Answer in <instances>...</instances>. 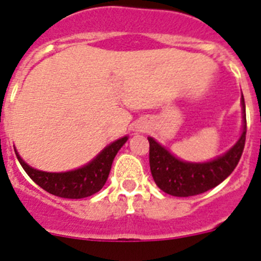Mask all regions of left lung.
<instances>
[{"instance_id": "8db88e82", "label": "left lung", "mask_w": 261, "mask_h": 261, "mask_svg": "<svg viewBox=\"0 0 261 261\" xmlns=\"http://www.w3.org/2000/svg\"><path fill=\"white\" fill-rule=\"evenodd\" d=\"M243 105V134L238 143L226 154L207 163H188L170 154L164 146L152 138H147L150 144L149 163L151 175L156 186L165 193L175 197H191L204 193L222 183L240 162L246 140V114Z\"/></svg>"}]
</instances>
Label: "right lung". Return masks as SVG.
Masks as SVG:
<instances>
[{
	"instance_id": "1",
	"label": "right lung",
	"mask_w": 261,
	"mask_h": 261,
	"mask_svg": "<svg viewBox=\"0 0 261 261\" xmlns=\"http://www.w3.org/2000/svg\"><path fill=\"white\" fill-rule=\"evenodd\" d=\"M126 141H127V136L118 139L105 147L87 165L80 169L64 173H48L34 169L21 159L16 150L15 152L26 174L44 191L57 197H62V198L80 199L92 196L102 189L109 178L116 154Z\"/></svg>"
}]
</instances>
